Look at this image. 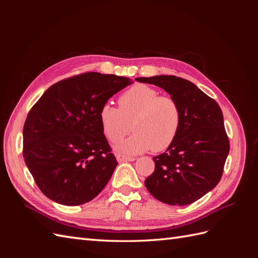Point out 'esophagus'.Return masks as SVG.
Wrapping results in <instances>:
<instances>
[{
	"mask_svg": "<svg viewBox=\"0 0 258 258\" xmlns=\"http://www.w3.org/2000/svg\"><path fill=\"white\" fill-rule=\"evenodd\" d=\"M116 158H117V161L118 162H123V161H135L136 160V158H134V157H129V156H124V155H120V154H118L116 156Z\"/></svg>",
	"mask_w": 258,
	"mask_h": 258,
	"instance_id": "34e87169",
	"label": "esophagus"
}]
</instances>
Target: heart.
<instances>
[{"instance_id":"heart-1","label":"heart","mask_w":258,"mask_h":258,"mask_svg":"<svg viewBox=\"0 0 258 258\" xmlns=\"http://www.w3.org/2000/svg\"><path fill=\"white\" fill-rule=\"evenodd\" d=\"M118 104L116 107L106 102L99 112L108 141H119L131 127L135 130L134 136L116 145L117 152L139 154L152 148L159 153L174 143L182 126L181 107L175 99L159 96L155 88L139 84L122 93Z\"/></svg>"}]
</instances>
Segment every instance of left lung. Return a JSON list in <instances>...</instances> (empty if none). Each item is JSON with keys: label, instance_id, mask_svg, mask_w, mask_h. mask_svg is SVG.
Returning <instances> with one entry per match:
<instances>
[{"label": "left lung", "instance_id": "obj_1", "mask_svg": "<svg viewBox=\"0 0 258 258\" xmlns=\"http://www.w3.org/2000/svg\"><path fill=\"white\" fill-rule=\"evenodd\" d=\"M176 100L182 126L174 143L153 157L155 171L145 179L147 190L171 206H186L204 197L221 181L229 140L216 101L191 82L174 75L138 77Z\"/></svg>", "mask_w": 258, "mask_h": 258}]
</instances>
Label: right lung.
I'll return each mask as SVG.
<instances>
[{
  "label": "right lung",
  "mask_w": 258,
  "mask_h": 258,
  "mask_svg": "<svg viewBox=\"0 0 258 258\" xmlns=\"http://www.w3.org/2000/svg\"><path fill=\"white\" fill-rule=\"evenodd\" d=\"M131 84L123 76L83 73L53 84L32 106L23 126V158L46 197L80 206L104 188L118 162L99 112Z\"/></svg>",
  "instance_id": "obj_1"
}]
</instances>
